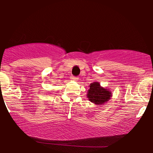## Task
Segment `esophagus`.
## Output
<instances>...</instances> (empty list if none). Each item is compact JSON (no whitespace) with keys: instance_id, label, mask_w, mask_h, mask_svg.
<instances>
[{"instance_id":"1","label":"esophagus","mask_w":153,"mask_h":153,"mask_svg":"<svg viewBox=\"0 0 153 153\" xmlns=\"http://www.w3.org/2000/svg\"><path fill=\"white\" fill-rule=\"evenodd\" d=\"M71 79L73 80H75V81H77V80H78V77H72Z\"/></svg>"}]
</instances>
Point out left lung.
I'll return each mask as SVG.
<instances>
[{
	"label": "left lung",
	"instance_id": "obj_1",
	"mask_svg": "<svg viewBox=\"0 0 153 153\" xmlns=\"http://www.w3.org/2000/svg\"><path fill=\"white\" fill-rule=\"evenodd\" d=\"M112 96L111 91L108 88L101 86L99 82H94L89 85L87 97L94 104H104L108 102Z\"/></svg>",
	"mask_w": 153,
	"mask_h": 153
}]
</instances>
